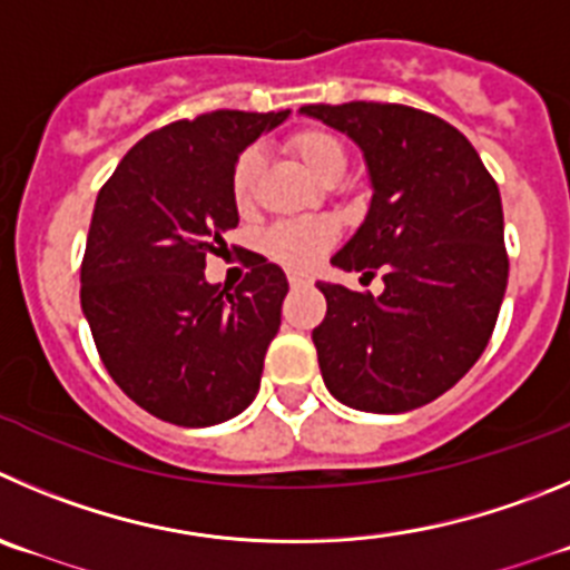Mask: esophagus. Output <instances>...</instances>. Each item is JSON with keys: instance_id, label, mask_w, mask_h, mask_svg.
Segmentation results:
<instances>
[{"instance_id": "obj_1", "label": "esophagus", "mask_w": 570, "mask_h": 570, "mask_svg": "<svg viewBox=\"0 0 570 570\" xmlns=\"http://www.w3.org/2000/svg\"><path fill=\"white\" fill-rule=\"evenodd\" d=\"M289 284H292V286L309 284V275H303V273H289Z\"/></svg>"}]
</instances>
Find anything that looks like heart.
<instances>
[{
	"label": "heart",
	"mask_w": 570,
	"mask_h": 570,
	"mask_svg": "<svg viewBox=\"0 0 570 570\" xmlns=\"http://www.w3.org/2000/svg\"><path fill=\"white\" fill-rule=\"evenodd\" d=\"M286 148H289L292 157H295L312 177L321 179V183L340 179L345 174V165H348V154H345L343 142L323 129L292 131V135L286 137ZM258 174L261 154L253 151V148L238 154L230 174V196L233 205L242 213L253 207ZM334 238H337V230H334L332 222L297 219L273 227V230L267 233V242L264 244H267V253L273 255V258L284 261L286 267L306 269L332 247Z\"/></svg>",
	"instance_id": "obj_1"
}]
</instances>
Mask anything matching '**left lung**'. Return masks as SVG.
I'll return each instance as SVG.
<instances>
[{
    "label": "left lung",
    "mask_w": 570,
    "mask_h": 570,
    "mask_svg": "<svg viewBox=\"0 0 570 570\" xmlns=\"http://www.w3.org/2000/svg\"><path fill=\"white\" fill-rule=\"evenodd\" d=\"M357 142L368 168L365 222L334 267L382 295L317 281L326 317L312 332L328 393L365 413H405L455 385L492 337L509 278L498 185L472 142L399 104L303 106Z\"/></svg>",
    "instance_id": "left-lung-1"
}]
</instances>
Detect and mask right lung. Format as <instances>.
Returning <instances> with one entry per match:
<instances>
[{"label":"right lung","mask_w":570,"mask_h":570,"mask_svg":"<svg viewBox=\"0 0 570 570\" xmlns=\"http://www.w3.org/2000/svg\"><path fill=\"white\" fill-rule=\"evenodd\" d=\"M289 117L219 109L142 137L100 188L81 264V309L111 380L179 428L238 416L278 334L284 269L255 258L230 292L205 258L238 225V154Z\"/></svg>","instance_id":"right-lung-1"}]
</instances>
